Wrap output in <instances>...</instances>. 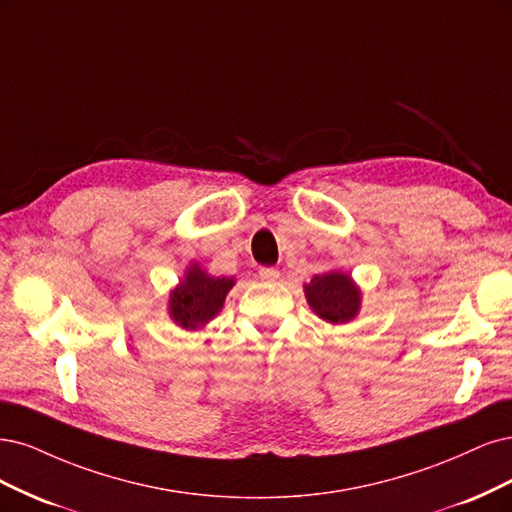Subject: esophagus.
<instances>
[{
  "mask_svg": "<svg viewBox=\"0 0 512 512\" xmlns=\"http://www.w3.org/2000/svg\"><path fill=\"white\" fill-rule=\"evenodd\" d=\"M259 278L263 280V283H276V280L280 278V272L276 268H261Z\"/></svg>",
  "mask_w": 512,
  "mask_h": 512,
  "instance_id": "obj_1",
  "label": "esophagus"
}]
</instances>
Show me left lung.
I'll list each match as a JSON object with an SVG mask.
<instances>
[{
  "instance_id": "1",
  "label": "left lung",
  "mask_w": 512,
  "mask_h": 512,
  "mask_svg": "<svg viewBox=\"0 0 512 512\" xmlns=\"http://www.w3.org/2000/svg\"><path fill=\"white\" fill-rule=\"evenodd\" d=\"M304 295L312 312L329 325L351 323L361 310V289L342 270L317 274L304 285Z\"/></svg>"
}]
</instances>
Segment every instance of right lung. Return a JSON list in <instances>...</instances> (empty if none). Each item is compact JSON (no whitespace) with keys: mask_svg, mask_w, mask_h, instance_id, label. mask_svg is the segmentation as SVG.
<instances>
[{"mask_svg":"<svg viewBox=\"0 0 512 512\" xmlns=\"http://www.w3.org/2000/svg\"><path fill=\"white\" fill-rule=\"evenodd\" d=\"M236 285L234 276H212L197 261H191L183 278L170 291L168 315L187 332L204 329L223 310L229 289Z\"/></svg>","mask_w":512,"mask_h":512,"instance_id":"right-lung-1","label":"right lung"}]
</instances>
